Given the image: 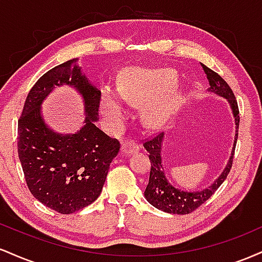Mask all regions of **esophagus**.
<instances>
[{
    "label": "esophagus",
    "mask_w": 262,
    "mask_h": 262,
    "mask_svg": "<svg viewBox=\"0 0 262 262\" xmlns=\"http://www.w3.org/2000/svg\"><path fill=\"white\" fill-rule=\"evenodd\" d=\"M139 150V145L135 143L134 140H128L124 141L121 146V151L122 154L124 155H129V154H133V152H137Z\"/></svg>",
    "instance_id": "obj_1"
}]
</instances>
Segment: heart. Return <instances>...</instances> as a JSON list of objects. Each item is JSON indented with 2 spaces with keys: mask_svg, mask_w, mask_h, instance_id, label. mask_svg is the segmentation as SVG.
I'll return each instance as SVG.
<instances>
[{
  "mask_svg": "<svg viewBox=\"0 0 262 262\" xmlns=\"http://www.w3.org/2000/svg\"><path fill=\"white\" fill-rule=\"evenodd\" d=\"M175 81L173 74L167 69L128 68L119 80L118 92L106 89L102 93L101 112L112 123H119L125 114V100L135 104L145 103ZM155 99V98H154ZM179 104L176 92H167L150 102L145 110V118L150 124L158 125L166 121Z\"/></svg>",
  "mask_w": 262,
  "mask_h": 262,
  "instance_id": "heart-1",
  "label": "heart"
}]
</instances>
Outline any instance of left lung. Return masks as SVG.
<instances>
[{"mask_svg":"<svg viewBox=\"0 0 262 262\" xmlns=\"http://www.w3.org/2000/svg\"><path fill=\"white\" fill-rule=\"evenodd\" d=\"M202 68L207 75V79L209 81L208 91L219 96V97L225 98L228 101V103H229L234 119H235V138H234L231 155L229 160H228L227 166L224 167L223 172L207 188L202 189V191L192 192L183 191V189H180L175 187V186H172L169 182V180H167L166 175H165V170L164 166H162L161 159L162 141H164L165 134H158L155 138L144 143V148L146 149V151H149L150 164H151L149 183L146 186L145 192H144V196H145L146 201L151 206H154L155 208L160 209L162 212L172 213V214H188V213L197 209L201 204H203L208 198H210V196L219 188V186L224 182V180L227 179L228 173H229L231 169V165H233L234 151H235V145L237 140V129H239L240 121L237 102L229 85L217 73L210 70L206 65H202Z\"/></svg>","mask_w":262,"mask_h":262,"instance_id":"left-lung-1","label":"left lung"}]
</instances>
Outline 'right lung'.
I'll return each mask as SVG.
<instances>
[{
	"label": "right lung",
	"mask_w": 262,
	"mask_h": 262,
	"mask_svg": "<svg viewBox=\"0 0 262 262\" xmlns=\"http://www.w3.org/2000/svg\"><path fill=\"white\" fill-rule=\"evenodd\" d=\"M73 59L45 73L29 91L18 121V156L31 193L61 214L97 200L119 151V141L96 127L101 91ZM74 86L85 108L83 128L74 135L54 132L43 122L41 103L56 85Z\"/></svg>",
	"instance_id": "right-lung-1"
}]
</instances>
